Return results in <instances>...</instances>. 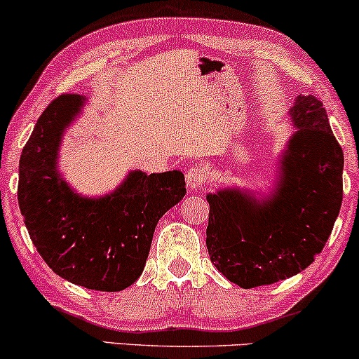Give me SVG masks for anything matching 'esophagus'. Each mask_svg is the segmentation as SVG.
Instances as JSON below:
<instances>
[{
	"instance_id": "1",
	"label": "esophagus",
	"mask_w": 359,
	"mask_h": 359,
	"mask_svg": "<svg viewBox=\"0 0 359 359\" xmlns=\"http://www.w3.org/2000/svg\"><path fill=\"white\" fill-rule=\"evenodd\" d=\"M207 180H208L207 171H205V169L201 166H196V164H193V166L188 168V171H187L188 188H191V190H198L200 187H203V184L207 183Z\"/></svg>"
}]
</instances>
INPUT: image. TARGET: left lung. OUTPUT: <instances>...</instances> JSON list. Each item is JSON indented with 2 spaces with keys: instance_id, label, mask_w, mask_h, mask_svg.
<instances>
[{
  "instance_id": "left-lung-1",
  "label": "left lung",
  "mask_w": 359,
  "mask_h": 359,
  "mask_svg": "<svg viewBox=\"0 0 359 359\" xmlns=\"http://www.w3.org/2000/svg\"><path fill=\"white\" fill-rule=\"evenodd\" d=\"M288 140L273 198L256 201L237 188L208 193L207 249L212 263L241 288L285 280L313 263L331 236L342 203L344 154L316 96L290 110Z\"/></svg>"
}]
</instances>
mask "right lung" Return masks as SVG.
<instances>
[{"mask_svg":"<svg viewBox=\"0 0 359 359\" xmlns=\"http://www.w3.org/2000/svg\"><path fill=\"white\" fill-rule=\"evenodd\" d=\"M84 98L60 95L43 110L20 158L18 205L30 239L55 275L120 292L142 275L161 217L183 198L180 171H132L110 195L84 198L57 171L64 130Z\"/></svg>","mask_w":359,"mask_h":359,"instance_id":"obj_1","label":"right lung"}]
</instances>
